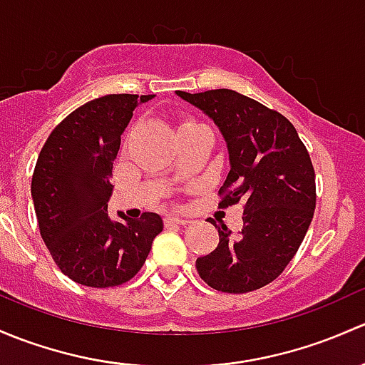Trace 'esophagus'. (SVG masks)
<instances>
[{
    "label": "esophagus",
    "mask_w": 365,
    "mask_h": 365,
    "mask_svg": "<svg viewBox=\"0 0 365 365\" xmlns=\"http://www.w3.org/2000/svg\"><path fill=\"white\" fill-rule=\"evenodd\" d=\"M187 223H190L187 217H179V216L165 217V225H167V227H172V225H187Z\"/></svg>",
    "instance_id": "obj_1"
}]
</instances>
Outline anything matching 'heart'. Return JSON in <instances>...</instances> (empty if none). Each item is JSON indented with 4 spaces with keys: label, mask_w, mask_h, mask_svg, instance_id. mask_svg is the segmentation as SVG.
I'll use <instances>...</instances> for the list:
<instances>
[{
    "label": "heart",
    "mask_w": 365,
    "mask_h": 365,
    "mask_svg": "<svg viewBox=\"0 0 365 365\" xmlns=\"http://www.w3.org/2000/svg\"><path fill=\"white\" fill-rule=\"evenodd\" d=\"M186 125H187V123H186Z\"/></svg>",
    "instance_id": "heart-1"
}]
</instances>
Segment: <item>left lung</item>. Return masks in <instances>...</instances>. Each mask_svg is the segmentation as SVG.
<instances>
[{"label": "left lung", "instance_id": "obj_1", "mask_svg": "<svg viewBox=\"0 0 365 365\" xmlns=\"http://www.w3.org/2000/svg\"><path fill=\"white\" fill-rule=\"evenodd\" d=\"M217 126L230 172L220 187L221 207L246 200L242 230L221 223L220 244L197 258L210 288L246 294L276 279L290 264L313 220L314 168L299 133L279 112L232 89L175 91Z\"/></svg>", "mask_w": 365, "mask_h": 365}]
</instances>
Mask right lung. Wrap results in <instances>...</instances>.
I'll return each instance as SVG.
<instances>
[{
	"label": "right lung",
	"instance_id": "right-lung-1",
	"mask_svg": "<svg viewBox=\"0 0 365 365\" xmlns=\"http://www.w3.org/2000/svg\"><path fill=\"white\" fill-rule=\"evenodd\" d=\"M155 95H107L63 119L40 151L31 197L45 246L75 283L108 288L130 281L163 230L156 212L108 214L110 174L121 135L138 105Z\"/></svg>",
	"mask_w": 365,
	"mask_h": 365
}]
</instances>
